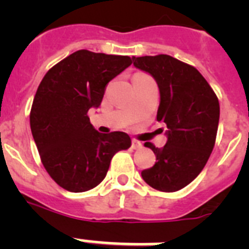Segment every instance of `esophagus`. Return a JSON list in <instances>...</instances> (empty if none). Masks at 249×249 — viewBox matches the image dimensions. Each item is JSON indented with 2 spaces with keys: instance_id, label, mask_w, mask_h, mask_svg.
Here are the masks:
<instances>
[{
  "instance_id": "1",
  "label": "esophagus",
  "mask_w": 249,
  "mask_h": 249,
  "mask_svg": "<svg viewBox=\"0 0 249 249\" xmlns=\"http://www.w3.org/2000/svg\"><path fill=\"white\" fill-rule=\"evenodd\" d=\"M141 147H142V143H141L140 141H137V140L132 141V148H133V149H140Z\"/></svg>"
}]
</instances>
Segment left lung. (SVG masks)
<instances>
[{
	"label": "left lung",
	"instance_id": "left-lung-1",
	"mask_svg": "<svg viewBox=\"0 0 249 249\" xmlns=\"http://www.w3.org/2000/svg\"><path fill=\"white\" fill-rule=\"evenodd\" d=\"M133 65L153 76L160 89L157 121L167 124V143L157 148L155 166L142 171L147 184L160 192H176L195 179L213 151L219 102L193 66L168 54L132 57Z\"/></svg>",
	"mask_w": 249,
	"mask_h": 249
}]
</instances>
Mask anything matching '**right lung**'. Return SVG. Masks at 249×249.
I'll list each match as a JSON object with an SVG mask.
<instances>
[{"label": "right lung", "instance_id": "right-lung-1", "mask_svg": "<svg viewBox=\"0 0 249 249\" xmlns=\"http://www.w3.org/2000/svg\"><path fill=\"white\" fill-rule=\"evenodd\" d=\"M131 63L128 56L80 50L50 68L39 83L31 131L43 167L63 190L78 193L98 186L112 157L131 147L127 133H100L87 116L101 105L109 81Z\"/></svg>", "mask_w": 249, "mask_h": 249}]
</instances>
